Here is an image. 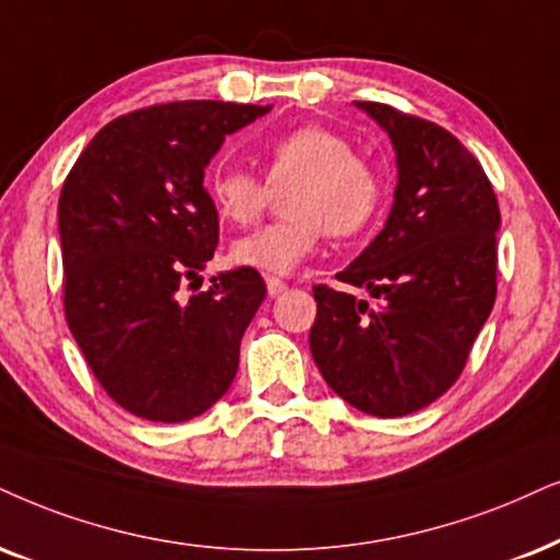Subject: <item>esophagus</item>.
Masks as SVG:
<instances>
[{
	"label": "esophagus",
	"mask_w": 560,
	"mask_h": 560,
	"mask_svg": "<svg viewBox=\"0 0 560 560\" xmlns=\"http://www.w3.org/2000/svg\"><path fill=\"white\" fill-rule=\"evenodd\" d=\"M266 289L268 296H279L281 292H287V281L276 279V276H266Z\"/></svg>",
	"instance_id": "obj_1"
}]
</instances>
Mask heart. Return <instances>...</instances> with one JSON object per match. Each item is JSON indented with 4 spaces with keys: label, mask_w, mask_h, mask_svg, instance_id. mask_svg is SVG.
<instances>
[{
    "label": "heart",
    "mask_w": 560,
    "mask_h": 560,
    "mask_svg": "<svg viewBox=\"0 0 560 560\" xmlns=\"http://www.w3.org/2000/svg\"><path fill=\"white\" fill-rule=\"evenodd\" d=\"M268 186L289 188V222L268 224L230 247L237 266L266 273H292L320 245L325 232L351 237L366 230L382 203V180L341 133L300 126L266 150ZM268 186L240 167H214L207 190L217 217L230 224L256 222L268 201Z\"/></svg>",
    "instance_id": "b5f03b06"
}]
</instances>
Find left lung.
Listing matches in <instances>:
<instances>
[{"label":"left lung","mask_w":560,"mask_h":560,"mask_svg":"<svg viewBox=\"0 0 560 560\" xmlns=\"http://www.w3.org/2000/svg\"><path fill=\"white\" fill-rule=\"evenodd\" d=\"M393 141L398 186L385 228L338 281L315 287L310 351L330 390L380 419L413 413L455 385L497 300V194L442 126L353 103Z\"/></svg>","instance_id":"1"}]
</instances>
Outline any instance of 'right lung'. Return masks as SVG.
I'll return each instance as SVG.
<instances>
[{"instance_id": "add662e5", "label": "right lung", "mask_w": 560, "mask_h": 560, "mask_svg": "<svg viewBox=\"0 0 560 560\" xmlns=\"http://www.w3.org/2000/svg\"><path fill=\"white\" fill-rule=\"evenodd\" d=\"M271 105L186 101L103 126L59 196L63 313L92 374L147 421L196 419L230 390L240 341L266 296L256 268L183 296L214 256L203 170Z\"/></svg>"}]
</instances>
